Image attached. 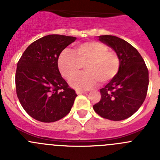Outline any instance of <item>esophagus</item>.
Wrapping results in <instances>:
<instances>
[{"mask_svg":"<svg viewBox=\"0 0 160 160\" xmlns=\"http://www.w3.org/2000/svg\"><path fill=\"white\" fill-rule=\"evenodd\" d=\"M76 93L78 94H86L87 91H83V90H76Z\"/></svg>","mask_w":160,"mask_h":160,"instance_id":"1","label":"esophagus"}]
</instances>
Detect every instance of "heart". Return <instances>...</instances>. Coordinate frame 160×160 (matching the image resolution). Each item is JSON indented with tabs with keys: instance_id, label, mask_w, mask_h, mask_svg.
Masks as SVG:
<instances>
[{
	"instance_id": "obj_1",
	"label": "heart",
	"mask_w": 160,
	"mask_h": 160,
	"mask_svg": "<svg viewBox=\"0 0 160 160\" xmlns=\"http://www.w3.org/2000/svg\"><path fill=\"white\" fill-rule=\"evenodd\" d=\"M84 65L87 72L75 75ZM58 68L62 75L70 81L72 87L88 90L111 81L120 68V59L116 53L110 51L107 45L93 41L82 43L74 51L65 49L58 58Z\"/></svg>"
}]
</instances>
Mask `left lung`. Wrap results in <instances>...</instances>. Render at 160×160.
Returning <instances> with one entry per match:
<instances>
[{
    "label": "left lung",
    "mask_w": 160,
    "mask_h": 160,
    "mask_svg": "<svg viewBox=\"0 0 160 160\" xmlns=\"http://www.w3.org/2000/svg\"><path fill=\"white\" fill-rule=\"evenodd\" d=\"M99 41L116 52L120 68L117 75L100 90L101 99L93 108L107 119H126L138 111L146 98L149 84L148 67L138 50L123 39L102 35Z\"/></svg>",
    "instance_id": "8db88e82"
}]
</instances>
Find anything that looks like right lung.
Returning a JSON list of instances; mask_svg holds the SVG:
<instances>
[{
	"mask_svg": "<svg viewBox=\"0 0 160 160\" xmlns=\"http://www.w3.org/2000/svg\"><path fill=\"white\" fill-rule=\"evenodd\" d=\"M75 40L74 37L47 35L29 45L18 61L17 95L34 119L53 122L71 110L77 94L61 75L58 61L63 49Z\"/></svg>",
	"mask_w": 160,
	"mask_h": 160,
	"instance_id": "right-lung-1",
	"label": "right lung"
}]
</instances>
